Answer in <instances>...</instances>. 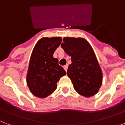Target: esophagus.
<instances>
[{"label": "esophagus", "instance_id": "34e87169", "mask_svg": "<svg viewBox=\"0 0 125 125\" xmlns=\"http://www.w3.org/2000/svg\"><path fill=\"white\" fill-rule=\"evenodd\" d=\"M67 68H68V65H65L63 66V69H64L65 71L66 72H67Z\"/></svg>", "mask_w": 125, "mask_h": 125}]
</instances>
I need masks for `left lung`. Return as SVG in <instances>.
Segmentation results:
<instances>
[{
  "label": "left lung",
  "instance_id": "1",
  "mask_svg": "<svg viewBox=\"0 0 125 125\" xmlns=\"http://www.w3.org/2000/svg\"><path fill=\"white\" fill-rule=\"evenodd\" d=\"M61 46L71 56L67 76L74 89L83 96L89 98L98 92L102 84V71L89 43L83 38L65 37Z\"/></svg>",
  "mask_w": 125,
  "mask_h": 125
}]
</instances>
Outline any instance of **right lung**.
<instances>
[{
    "mask_svg": "<svg viewBox=\"0 0 125 125\" xmlns=\"http://www.w3.org/2000/svg\"><path fill=\"white\" fill-rule=\"evenodd\" d=\"M61 42V37H44L37 42L32 51L26 82L31 93L38 98L52 94L61 77L66 74L58 60L53 57Z\"/></svg>",
    "mask_w": 125,
    "mask_h": 125,
    "instance_id": "obj_1",
    "label": "right lung"
}]
</instances>
